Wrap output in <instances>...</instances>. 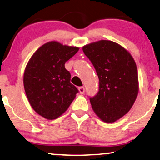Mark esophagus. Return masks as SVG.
Listing matches in <instances>:
<instances>
[{"label":"esophagus","mask_w":160,"mask_h":160,"mask_svg":"<svg viewBox=\"0 0 160 160\" xmlns=\"http://www.w3.org/2000/svg\"><path fill=\"white\" fill-rule=\"evenodd\" d=\"M78 90H79L80 94H84L85 91V88L84 87H80L79 88H78Z\"/></svg>","instance_id":"1"}]
</instances>
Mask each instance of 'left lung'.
<instances>
[{"mask_svg": "<svg viewBox=\"0 0 160 160\" xmlns=\"http://www.w3.org/2000/svg\"><path fill=\"white\" fill-rule=\"evenodd\" d=\"M99 78V91L90 98L96 115L112 123L125 115L138 94V76L134 59L121 45L101 40L83 47Z\"/></svg>", "mask_w": 160, "mask_h": 160, "instance_id": "left-lung-1", "label": "left lung"}]
</instances>
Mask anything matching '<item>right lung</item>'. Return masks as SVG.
I'll list each match as a JSON object with an SVG mask.
<instances>
[{
	"instance_id": "right-lung-1",
	"label": "right lung",
	"mask_w": 160,
	"mask_h": 160,
	"mask_svg": "<svg viewBox=\"0 0 160 160\" xmlns=\"http://www.w3.org/2000/svg\"><path fill=\"white\" fill-rule=\"evenodd\" d=\"M78 49L50 41L38 48L26 65L23 78L26 95L33 110L45 119L60 117L78 92L65 68V62Z\"/></svg>"
}]
</instances>
